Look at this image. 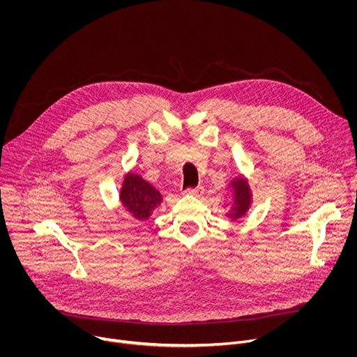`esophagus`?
<instances>
[{
  "instance_id": "obj_1",
  "label": "esophagus",
  "mask_w": 357,
  "mask_h": 357,
  "mask_svg": "<svg viewBox=\"0 0 357 357\" xmlns=\"http://www.w3.org/2000/svg\"><path fill=\"white\" fill-rule=\"evenodd\" d=\"M188 195H193V196H196V197H200L203 193H205V188L203 186H196V188H188L186 190H185Z\"/></svg>"
}]
</instances>
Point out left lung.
<instances>
[{"label": "left lung", "instance_id": "1", "mask_svg": "<svg viewBox=\"0 0 357 357\" xmlns=\"http://www.w3.org/2000/svg\"><path fill=\"white\" fill-rule=\"evenodd\" d=\"M231 188L234 189V199L231 202L230 212L227 213V218L230 220H237L241 216L247 213L251 205V192L248 188V183L243 178H237L236 181L231 182Z\"/></svg>", "mask_w": 357, "mask_h": 357}]
</instances>
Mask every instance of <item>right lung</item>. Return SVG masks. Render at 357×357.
I'll return each instance as SVG.
<instances>
[{
    "label": "right lung",
    "instance_id": "obj_1",
    "mask_svg": "<svg viewBox=\"0 0 357 357\" xmlns=\"http://www.w3.org/2000/svg\"><path fill=\"white\" fill-rule=\"evenodd\" d=\"M120 199L126 211L138 220H146L162 202L161 193L135 174L126 175Z\"/></svg>",
    "mask_w": 357,
    "mask_h": 357
}]
</instances>
